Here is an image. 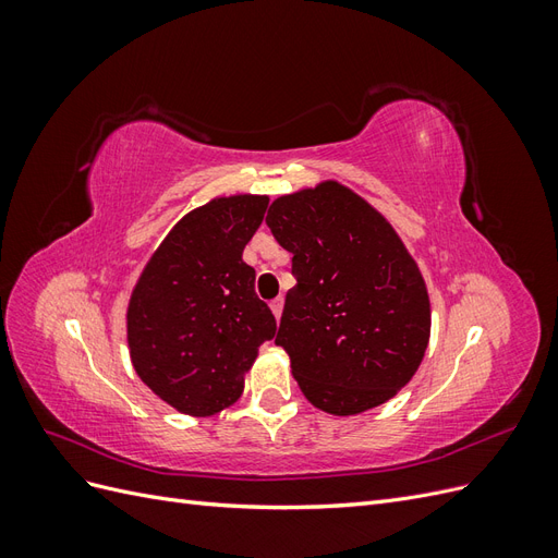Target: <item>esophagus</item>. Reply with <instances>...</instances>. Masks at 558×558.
Masks as SVG:
<instances>
[{"label": "esophagus", "instance_id": "esophagus-1", "mask_svg": "<svg viewBox=\"0 0 558 558\" xmlns=\"http://www.w3.org/2000/svg\"><path fill=\"white\" fill-rule=\"evenodd\" d=\"M269 310H272L275 318L279 320V318H281V312H283V298H275L272 302H269Z\"/></svg>", "mask_w": 558, "mask_h": 558}]
</instances>
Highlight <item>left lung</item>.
I'll list each match as a JSON object with an SVG mask.
<instances>
[{
	"mask_svg": "<svg viewBox=\"0 0 558 558\" xmlns=\"http://www.w3.org/2000/svg\"><path fill=\"white\" fill-rule=\"evenodd\" d=\"M265 223L293 253L275 342L302 393L335 416L391 400L430 337L426 281L393 226L337 181L277 197Z\"/></svg>",
	"mask_w": 558,
	"mask_h": 558,
	"instance_id": "8db88e82",
	"label": "left lung"
}]
</instances>
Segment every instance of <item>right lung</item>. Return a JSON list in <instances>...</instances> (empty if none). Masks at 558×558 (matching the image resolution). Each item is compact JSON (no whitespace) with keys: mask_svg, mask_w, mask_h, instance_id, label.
Instances as JSON below:
<instances>
[{"mask_svg":"<svg viewBox=\"0 0 558 558\" xmlns=\"http://www.w3.org/2000/svg\"><path fill=\"white\" fill-rule=\"evenodd\" d=\"M267 195L216 197L185 214L146 263L128 305L140 379L181 414L211 416L244 391L258 347L277 332L242 260Z\"/></svg>","mask_w":558,"mask_h":558,"instance_id":"obj_1","label":"right lung"}]
</instances>
